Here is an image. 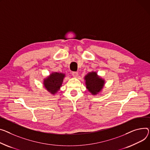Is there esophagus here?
Segmentation results:
<instances>
[{
    "label": "esophagus",
    "mask_w": 150,
    "mask_h": 150,
    "mask_svg": "<svg viewBox=\"0 0 150 150\" xmlns=\"http://www.w3.org/2000/svg\"><path fill=\"white\" fill-rule=\"evenodd\" d=\"M72 75H73L74 77H77L78 75L77 72H72Z\"/></svg>",
    "instance_id": "obj_1"
}]
</instances>
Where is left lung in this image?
Here are the masks:
<instances>
[{"mask_svg": "<svg viewBox=\"0 0 150 150\" xmlns=\"http://www.w3.org/2000/svg\"><path fill=\"white\" fill-rule=\"evenodd\" d=\"M85 79L87 88L93 95L100 92L104 84V80L99 78L94 72L88 73L85 76Z\"/></svg>", "mask_w": 150, "mask_h": 150, "instance_id": "8db88e82", "label": "left lung"}]
</instances>
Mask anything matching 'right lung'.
<instances>
[{"label": "right lung", "instance_id": "right-lung-1", "mask_svg": "<svg viewBox=\"0 0 150 150\" xmlns=\"http://www.w3.org/2000/svg\"><path fill=\"white\" fill-rule=\"evenodd\" d=\"M64 74L62 73H52L44 80V86L52 94H55L62 86Z\"/></svg>", "mask_w": 150, "mask_h": 150}]
</instances>
